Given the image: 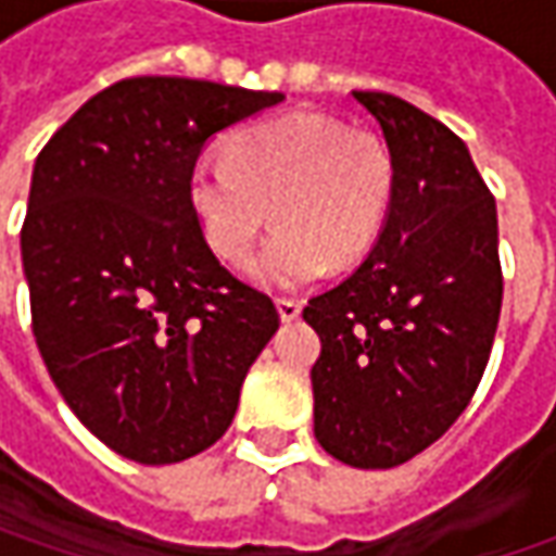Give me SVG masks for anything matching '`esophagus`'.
Listing matches in <instances>:
<instances>
[{"label": "esophagus", "instance_id": "34e87169", "mask_svg": "<svg viewBox=\"0 0 556 556\" xmlns=\"http://www.w3.org/2000/svg\"><path fill=\"white\" fill-rule=\"evenodd\" d=\"M278 312H281V321H293V318H300L303 303L293 300V296H281V300H278Z\"/></svg>", "mask_w": 556, "mask_h": 556}]
</instances>
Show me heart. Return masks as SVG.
I'll return each instance as SVG.
<instances>
[{"label": "heart", "mask_w": 556, "mask_h": 556, "mask_svg": "<svg viewBox=\"0 0 556 556\" xmlns=\"http://www.w3.org/2000/svg\"><path fill=\"white\" fill-rule=\"evenodd\" d=\"M395 194V157L374 129L296 111L253 123L228 139V161L201 154L188 169V206L206 247L238 263L263 231L250 275L296 288L328 263L350 266L380 238Z\"/></svg>", "instance_id": "obj_1"}]
</instances>
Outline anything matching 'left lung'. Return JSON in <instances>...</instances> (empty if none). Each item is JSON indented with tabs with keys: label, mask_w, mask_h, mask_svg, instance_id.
I'll return each mask as SVG.
<instances>
[{
	"label": "left lung",
	"mask_w": 556,
	"mask_h": 556,
	"mask_svg": "<svg viewBox=\"0 0 556 556\" xmlns=\"http://www.w3.org/2000/svg\"><path fill=\"white\" fill-rule=\"evenodd\" d=\"M353 98L393 148V206L368 260L303 318L321 337L315 439L387 470L433 445L480 387L502 315L498 213L448 126L387 92Z\"/></svg>",
	"instance_id": "1"
}]
</instances>
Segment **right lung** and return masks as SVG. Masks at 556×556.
I'll return each instance as SVG.
<instances>
[{"instance_id": "right-lung-1", "label": "right lung", "mask_w": 556, "mask_h": 556, "mask_svg": "<svg viewBox=\"0 0 556 556\" xmlns=\"http://www.w3.org/2000/svg\"><path fill=\"white\" fill-rule=\"evenodd\" d=\"M281 98L129 76L36 157L21 228L33 337L58 393L123 458L176 464L210 448L281 325L271 296L206 247L188 206L203 141Z\"/></svg>"}]
</instances>
